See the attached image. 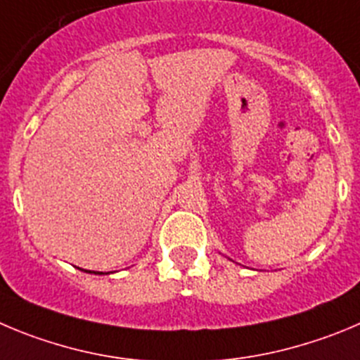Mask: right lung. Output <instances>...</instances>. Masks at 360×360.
I'll return each instance as SVG.
<instances>
[{"instance_id": "obj_1", "label": "right lung", "mask_w": 360, "mask_h": 360, "mask_svg": "<svg viewBox=\"0 0 360 360\" xmlns=\"http://www.w3.org/2000/svg\"><path fill=\"white\" fill-rule=\"evenodd\" d=\"M90 274H92V271H90Z\"/></svg>"}]
</instances>
